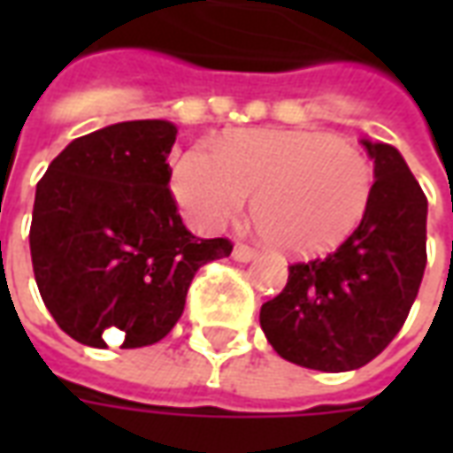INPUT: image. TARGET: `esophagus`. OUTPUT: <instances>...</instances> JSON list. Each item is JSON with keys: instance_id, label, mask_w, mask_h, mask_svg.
I'll return each instance as SVG.
<instances>
[{"instance_id": "34e87169", "label": "esophagus", "mask_w": 453, "mask_h": 453, "mask_svg": "<svg viewBox=\"0 0 453 453\" xmlns=\"http://www.w3.org/2000/svg\"><path fill=\"white\" fill-rule=\"evenodd\" d=\"M233 259L235 262H252V259H257V250L247 245H235L233 247Z\"/></svg>"}]
</instances>
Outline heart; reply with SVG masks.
<instances>
[{
  "label": "heart",
  "mask_w": 453,
  "mask_h": 453,
  "mask_svg": "<svg viewBox=\"0 0 453 453\" xmlns=\"http://www.w3.org/2000/svg\"><path fill=\"white\" fill-rule=\"evenodd\" d=\"M172 191L198 230H220L245 208L266 242L288 255H318L359 227L373 196V167L325 130H235L216 150H188Z\"/></svg>",
  "instance_id": "b5f03b06"
}]
</instances>
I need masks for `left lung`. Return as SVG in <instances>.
I'll return each mask as SVG.
<instances>
[{"instance_id":"1","label":"left lung","mask_w":453,"mask_h":453,"mask_svg":"<svg viewBox=\"0 0 453 453\" xmlns=\"http://www.w3.org/2000/svg\"><path fill=\"white\" fill-rule=\"evenodd\" d=\"M373 159V196L333 255L288 266L284 291L259 325L279 357L327 373L369 364L400 333L427 265V198L386 142L361 140Z\"/></svg>"}]
</instances>
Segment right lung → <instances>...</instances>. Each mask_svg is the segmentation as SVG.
I'll return each mask as SVG.
<instances>
[{
    "label": "right lung",
    "mask_w": 453,
    "mask_h": 453,
    "mask_svg": "<svg viewBox=\"0 0 453 453\" xmlns=\"http://www.w3.org/2000/svg\"><path fill=\"white\" fill-rule=\"evenodd\" d=\"M172 120H123L74 138L35 187L31 259L45 308L87 347L155 344L198 269L233 252L188 233L169 191Z\"/></svg>",
    "instance_id": "add662e5"
}]
</instances>
